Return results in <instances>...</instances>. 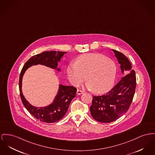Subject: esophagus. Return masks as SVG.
Here are the masks:
<instances>
[{
    "mask_svg": "<svg viewBox=\"0 0 155 155\" xmlns=\"http://www.w3.org/2000/svg\"><path fill=\"white\" fill-rule=\"evenodd\" d=\"M83 92H84V91L80 90H77V94L78 95H81V94H82Z\"/></svg>",
    "mask_w": 155,
    "mask_h": 155,
    "instance_id": "obj_1",
    "label": "esophagus"
}]
</instances>
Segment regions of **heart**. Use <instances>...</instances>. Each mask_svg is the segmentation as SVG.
<instances>
[{"mask_svg":"<svg viewBox=\"0 0 155 155\" xmlns=\"http://www.w3.org/2000/svg\"><path fill=\"white\" fill-rule=\"evenodd\" d=\"M69 81L78 86L86 77V87L96 94H104L110 90L115 82L117 66L105 55L99 54L83 55L75 63L67 67Z\"/></svg>","mask_w":155,"mask_h":155,"instance_id":"b5f03b06","label":"heart"}]
</instances>
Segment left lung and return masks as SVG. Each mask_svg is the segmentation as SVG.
Returning a JSON list of instances; mask_svg holds the SVG:
<instances>
[{
	"instance_id": "8db88e82",
	"label": "left lung",
	"mask_w": 155,
	"mask_h": 155,
	"mask_svg": "<svg viewBox=\"0 0 155 155\" xmlns=\"http://www.w3.org/2000/svg\"><path fill=\"white\" fill-rule=\"evenodd\" d=\"M120 64L122 73H128L106 94L94 96L90 107L91 116L98 122L109 123L122 116L132 102L135 92L137 79L135 72L127 57L112 50Z\"/></svg>"
}]
</instances>
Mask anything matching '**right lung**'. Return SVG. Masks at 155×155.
<instances>
[{"mask_svg": "<svg viewBox=\"0 0 155 155\" xmlns=\"http://www.w3.org/2000/svg\"><path fill=\"white\" fill-rule=\"evenodd\" d=\"M67 52L63 51H45L41 54L35 55L31 57L23 67L19 77V91L21 101L27 109L35 118L41 122L46 123H54L64 117L71 101L76 96L77 88L73 86H65L60 85L59 90L55 96L54 102L45 107L37 108L32 106L24 97L21 91V83L23 74L28 67L33 65L41 64L50 67L53 69H57L58 62Z\"/></svg>", "mask_w": 155, "mask_h": 155, "instance_id": "add662e5", "label": "right lung"}]
</instances>
